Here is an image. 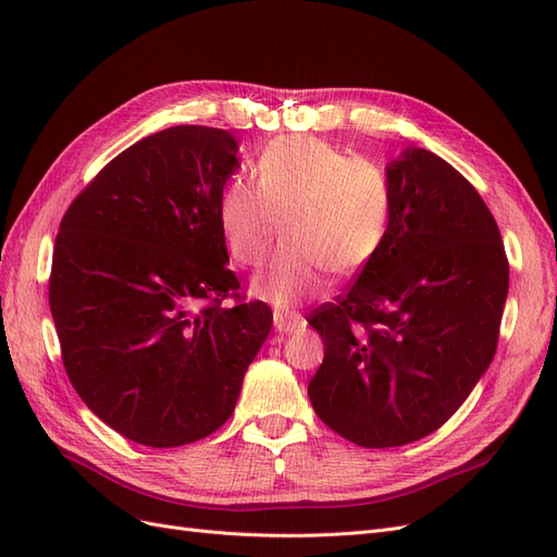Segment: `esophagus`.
Masks as SVG:
<instances>
[{
  "mask_svg": "<svg viewBox=\"0 0 557 557\" xmlns=\"http://www.w3.org/2000/svg\"><path fill=\"white\" fill-rule=\"evenodd\" d=\"M274 327L281 334H290V332L301 327V315L299 313H290V311H285V313L276 311L274 313Z\"/></svg>",
  "mask_w": 557,
  "mask_h": 557,
  "instance_id": "34e87169",
  "label": "esophagus"
}]
</instances>
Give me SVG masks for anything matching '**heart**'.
Masks as SVG:
<instances>
[{
	"mask_svg": "<svg viewBox=\"0 0 557 557\" xmlns=\"http://www.w3.org/2000/svg\"><path fill=\"white\" fill-rule=\"evenodd\" d=\"M252 176H232L218 225L232 260L258 267L285 234L252 290L288 309L325 290L327 272L350 276L372 262L391 232L393 183L381 164L309 134L269 141Z\"/></svg>",
	"mask_w": 557,
	"mask_h": 557,
	"instance_id": "1",
	"label": "heart"
}]
</instances>
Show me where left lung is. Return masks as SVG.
Wrapping results in <instances>:
<instances>
[{
	"mask_svg": "<svg viewBox=\"0 0 557 557\" xmlns=\"http://www.w3.org/2000/svg\"><path fill=\"white\" fill-rule=\"evenodd\" d=\"M395 207L379 256L307 315L325 358L313 411L344 440L393 448L440 430L491 364L509 260L485 201L425 148L387 164Z\"/></svg>",
	"mask_w": 557,
	"mask_h": 557,
	"instance_id": "obj_1",
	"label": "left lung"
}]
</instances>
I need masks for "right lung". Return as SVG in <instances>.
Instances as JSON below:
<instances>
[{"instance_id": "obj_1", "label": "right lung", "mask_w": 557, "mask_h": 557, "mask_svg": "<svg viewBox=\"0 0 557 557\" xmlns=\"http://www.w3.org/2000/svg\"><path fill=\"white\" fill-rule=\"evenodd\" d=\"M227 129L176 125L115 156L66 209L48 278L64 372L109 428L150 448L232 416L272 309L227 269Z\"/></svg>"}]
</instances>
